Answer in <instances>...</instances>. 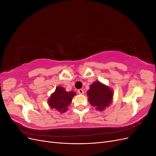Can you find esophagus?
<instances>
[{"mask_svg":"<svg viewBox=\"0 0 156 156\" xmlns=\"http://www.w3.org/2000/svg\"><path fill=\"white\" fill-rule=\"evenodd\" d=\"M84 90L83 89H79V90H78V93L79 94H84Z\"/></svg>","mask_w":156,"mask_h":156,"instance_id":"obj_1","label":"esophagus"}]
</instances>
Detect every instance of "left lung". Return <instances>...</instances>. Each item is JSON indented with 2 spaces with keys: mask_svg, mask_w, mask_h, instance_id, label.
<instances>
[{
  "mask_svg": "<svg viewBox=\"0 0 156 156\" xmlns=\"http://www.w3.org/2000/svg\"><path fill=\"white\" fill-rule=\"evenodd\" d=\"M88 100L99 111H104L112 103L114 93L111 88L99 81L93 83L87 90Z\"/></svg>",
  "mask_w": 156,
  "mask_h": 156,
  "instance_id": "left-lung-1",
  "label": "left lung"
}]
</instances>
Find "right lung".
I'll list each match as a JSON object with an SVG mask.
<instances>
[{
    "label": "right lung",
    "mask_w": 156,
    "mask_h": 156,
    "mask_svg": "<svg viewBox=\"0 0 156 156\" xmlns=\"http://www.w3.org/2000/svg\"><path fill=\"white\" fill-rule=\"evenodd\" d=\"M76 93L73 91L67 92L60 86L56 88L55 91L51 94L48 100V103L51 109H55L60 113L66 112L68 106L72 101V99Z\"/></svg>",
    "instance_id": "obj_1"
}]
</instances>
